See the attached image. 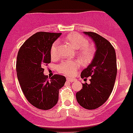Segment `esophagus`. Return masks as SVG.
Here are the masks:
<instances>
[{"label":"esophagus","instance_id":"obj_1","mask_svg":"<svg viewBox=\"0 0 133 133\" xmlns=\"http://www.w3.org/2000/svg\"><path fill=\"white\" fill-rule=\"evenodd\" d=\"M67 81L68 82H74L75 81V79H73V78H71V77H67Z\"/></svg>","mask_w":133,"mask_h":133}]
</instances>
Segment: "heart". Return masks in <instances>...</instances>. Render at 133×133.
I'll return each instance as SVG.
<instances>
[{
  "label": "heart",
  "instance_id": "heart-1",
  "mask_svg": "<svg viewBox=\"0 0 133 133\" xmlns=\"http://www.w3.org/2000/svg\"><path fill=\"white\" fill-rule=\"evenodd\" d=\"M66 40L73 48L77 49V54L84 62H89L93 58L94 55V48L89 45V41L82 35L73 33L66 37ZM58 42L56 41L52 44L51 48V56L56 58L58 54ZM79 63L77 61H64L60 64L58 69L66 75H71L75 73L79 68Z\"/></svg>",
  "mask_w": 133,
  "mask_h": 133
}]
</instances>
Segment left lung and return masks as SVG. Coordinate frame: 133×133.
Masks as SVG:
<instances>
[{"label":"left lung","mask_w":133,"mask_h":133,"mask_svg":"<svg viewBox=\"0 0 133 133\" xmlns=\"http://www.w3.org/2000/svg\"><path fill=\"white\" fill-rule=\"evenodd\" d=\"M84 34L93 40L96 51L91 63L81 73L86 80L91 77V83L82 84L76 99L81 107L93 110L104 104L112 93L117 75L116 54L112 44L100 35L91 31Z\"/></svg>","instance_id":"8db88e82"}]
</instances>
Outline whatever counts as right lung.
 <instances>
[{
  "label": "right lung",
  "instance_id": "right-lung-1",
  "mask_svg": "<svg viewBox=\"0 0 133 133\" xmlns=\"http://www.w3.org/2000/svg\"><path fill=\"white\" fill-rule=\"evenodd\" d=\"M61 33L38 32L21 46L16 61L17 77L28 102L42 110L52 109L58 103L59 90L66 77L54 75L48 79L44 75V65L51 62V48Z\"/></svg>",
  "mask_w": 133,
  "mask_h": 133
}]
</instances>
